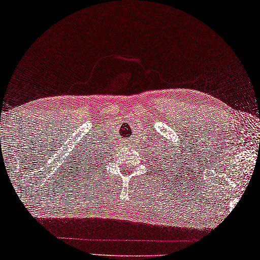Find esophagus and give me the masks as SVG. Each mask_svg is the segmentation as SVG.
I'll list each match as a JSON object with an SVG mask.
<instances>
[{"label":"esophagus","instance_id":"esophagus-1","mask_svg":"<svg viewBox=\"0 0 260 260\" xmlns=\"http://www.w3.org/2000/svg\"><path fill=\"white\" fill-rule=\"evenodd\" d=\"M127 146H128L129 149H133V146H134V143H133V140H129V141H127V143H125Z\"/></svg>","mask_w":260,"mask_h":260}]
</instances>
